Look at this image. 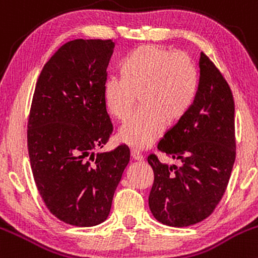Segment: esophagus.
Returning a JSON list of instances; mask_svg holds the SVG:
<instances>
[{"label": "esophagus", "mask_w": 258, "mask_h": 258, "mask_svg": "<svg viewBox=\"0 0 258 258\" xmlns=\"http://www.w3.org/2000/svg\"><path fill=\"white\" fill-rule=\"evenodd\" d=\"M131 156H132V158L136 159V161H142V159H143L142 153H141V152L138 151V150H136V148H132V150H131Z\"/></svg>", "instance_id": "esophagus-1"}]
</instances>
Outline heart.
Instances as JSON below:
<instances>
[{
    "mask_svg": "<svg viewBox=\"0 0 258 258\" xmlns=\"http://www.w3.org/2000/svg\"><path fill=\"white\" fill-rule=\"evenodd\" d=\"M199 89V73L184 51L141 45L122 60L120 78L104 85V101L112 117H130L137 96L141 110L120 131V140L136 148L148 147L164 131L190 111Z\"/></svg>",
    "mask_w": 258,
    "mask_h": 258,
    "instance_id": "1",
    "label": "heart"
}]
</instances>
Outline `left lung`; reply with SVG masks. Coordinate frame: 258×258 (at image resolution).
Here are the masks:
<instances>
[{
  "label": "left lung",
  "mask_w": 258,
  "mask_h": 258,
  "mask_svg": "<svg viewBox=\"0 0 258 258\" xmlns=\"http://www.w3.org/2000/svg\"><path fill=\"white\" fill-rule=\"evenodd\" d=\"M199 67L193 106L157 146L180 167L162 163L156 154L147 158L154 173L148 204L154 218L168 226H190L213 214L236 157L231 89L207 54H200Z\"/></svg>",
  "instance_id": "1"
}]
</instances>
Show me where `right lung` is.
<instances>
[{
	"label": "right lung",
	"instance_id": "1",
	"mask_svg": "<svg viewBox=\"0 0 258 258\" xmlns=\"http://www.w3.org/2000/svg\"><path fill=\"white\" fill-rule=\"evenodd\" d=\"M113 47L110 39L65 43L43 68L32 99L27 142L34 181L48 210L74 226L106 220L130 162L126 145L94 153L113 131L104 101Z\"/></svg>",
	"mask_w": 258,
	"mask_h": 258
}]
</instances>
